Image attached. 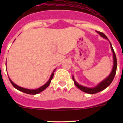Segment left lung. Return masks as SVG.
Masks as SVG:
<instances>
[{"label":"left lung","mask_w":123,"mask_h":123,"mask_svg":"<svg viewBox=\"0 0 123 123\" xmlns=\"http://www.w3.org/2000/svg\"><path fill=\"white\" fill-rule=\"evenodd\" d=\"M96 32H97V33H98L101 37H104V39H106L108 40L107 37H106L104 33H102V32H99V31H97ZM110 44L111 49V51H112L113 57V67L112 71H111V73L110 74V75L107 77V78H106L105 79H104L103 81H101L98 84H97V85L95 87H87L83 86L80 85V84H79L76 81H75L73 75V80L74 81V84L76 85V86L78 88H79V89L81 90V91H83V92H86V93H87V94H95V93L100 92V91H103V90H104L105 89H106L107 87L109 86L110 85V84L111 83V82L113 81L114 78H115V74H116V71H117V56H116V55H115V52H114V50L113 49V47L112 45H111V44L110 42Z\"/></svg>","instance_id":"1"}]
</instances>
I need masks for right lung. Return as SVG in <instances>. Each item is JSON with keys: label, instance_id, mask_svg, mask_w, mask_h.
<instances>
[{"label": "right lung", "instance_id": "1", "mask_svg": "<svg viewBox=\"0 0 123 123\" xmlns=\"http://www.w3.org/2000/svg\"><path fill=\"white\" fill-rule=\"evenodd\" d=\"M55 69H54V71L52 72V74H51L50 77V79H49V81H47V82L46 83L44 84V85H43L42 86H41V87L38 88V89H26V88L21 87L17 85L16 84L14 83V82H13V81H12L10 79L9 77H8V78H9L10 81V82L13 85V86L15 89H17V90H18V91H21V92H24V93H26V94H31V95H36V94H39V93L41 92L42 91H44V90H45V89H46V88L50 85V82H51V81H52V78H53V77H54V72H55Z\"/></svg>", "mask_w": 123, "mask_h": 123}]
</instances>
